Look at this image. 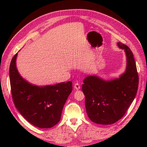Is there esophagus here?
<instances>
[{
	"mask_svg": "<svg viewBox=\"0 0 147 147\" xmlns=\"http://www.w3.org/2000/svg\"><path fill=\"white\" fill-rule=\"evenodd\" d=\"M74 88H75L77 90H80L81 88L80 85V84L78 83H76L74 84Z\"/></svg>",
	"mask_w": 147,
	"mask_h": 147,
	"instance_id": "34e87169",
	"label": "esophagus"
}]
</instances>
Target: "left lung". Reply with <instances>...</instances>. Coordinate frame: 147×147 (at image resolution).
I'll return each mask as SVG.
<instances>
[{"label": "left lung", "instance_id": "left-lung-1", "mask_svg": "<svg viewBox=\"0 0 147 147\" xmlns=\"http://www.w3.org/2000/svg\"><path fill=\"white\" fill-rule=\"evenodd\" d=\"M127 58L125 73L119 78L105 81L95 76L83 80L82 90L85 96L86 113L90 119L100 124H112L125 114L136 95L138 74L133 54L127 45L117 43Z\"/></svg>", "mask_w": 147, "mask_h": 147}]
</instances>
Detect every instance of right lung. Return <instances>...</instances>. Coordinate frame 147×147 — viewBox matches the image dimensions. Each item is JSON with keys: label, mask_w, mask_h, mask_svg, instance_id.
I'll return each mask as SVG.
<instances>
[{"label": "right lung", "mask_w": 147, "mask_h": 147, "mask_svg": "<svg viewBox=\"0 0 147 147\" xmlns=\"http://www.w3.org/2000/svg\"><path fill=\"white\" fill-rule=\"evenodd\" d=\"M17 54L9 67L11 93L16 107L26 120L39 128H51L61 120L63 107L73 90L71 82L38 86L27 82L16 65Z\"/></svg>", "instance_id": "1"}]
</instances>
